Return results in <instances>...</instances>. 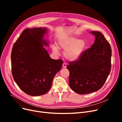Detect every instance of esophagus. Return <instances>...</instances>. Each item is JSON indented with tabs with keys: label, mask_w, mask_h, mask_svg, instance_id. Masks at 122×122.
Here are the masks:
<instances>
[{
	"label": "esophagus",
	"mask_w": 122,
	"mask_h": 122,
	"mask_svg": "<svg viewBox=\"0 0 122 122\" xmlns=\"http://www.w3.org/2000/svg\"><path fill=\"white\" fill-rule=\"evenodd\" d=\"M66 66H67L66 63H63V65H62V67H63V68H66Z\"/></svg>",
	"instance_id": "obj_1"
}]
</instances>
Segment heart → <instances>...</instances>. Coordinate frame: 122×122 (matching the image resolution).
Returning <instances> with one entry per match:
<instances>
[{
  "mask_svg": "<svg viewBox=\"0 0 122 122\" xmlns=\"http://www.w3.org/2000/svg\"><path fill=\"white\" fill-rule=\"evenodd\" d=\"M58 45L60 48L64 49V56L67 60L74 61L78 60L84 52L86 42L83 39H79L75 36H62L58 39ZM54 52L57 53L59 48L56 44L52 46Z\"/></svg>",
  "mask_w": 122,
  "mask_h": 122,
  "instance_id": "1",
  "label": "heart"
}]
</instances>
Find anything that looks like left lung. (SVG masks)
Here are the masks:
<instances>
[{"label": "left lung", "mask_w": 122, "mask_h": 122, "mask_svg": "<svg viewBox=\"0 0 122 122\" xmlns=\"http://www.w3.org/2000/svg\"><path fill=\"white\" fill-rule=\"evenodd\" d=\"M89 33L95 36L90 48L80 58L67 66L70 72V87L76 93L86 94L100 89L110 74L112 50L103 34L97 31Z\"/></svg>", "instance_id": "left-lung-1"}]
</instances>
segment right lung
Listing matches in <instances>:
<instances>
[{
    "label": "right lung",
    "mask_w": 122,
    "mask_h": 122,
    "mask_svg": "<svg viewBox=\"0 0 122 122\" xmlns=\"http://www.w3.org/2000/svg\"><path fill=\"white\" fill-rule=\"evenodd\" d=\"M47 32L46 28L26 29L12 48L13 77L21 90L30 95L47 93L54 76L62 67L63 61L51 59L44 47L49 46L44 38Z\"/></svg>",
    "instance_id": "1"
}]
</instances>
